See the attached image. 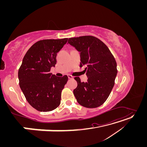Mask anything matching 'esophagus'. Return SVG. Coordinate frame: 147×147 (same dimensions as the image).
Masks as SVG:
<instances>
[{"instance_id":"1","label":"esophagus","mask_w":147,"mask_h":147,"mask_svg":"<svg viewBox=\"0 0 147 147\" xmlns=\"http://www.w3.org/2000/svg\"><path fill=\"white\" fill-rule=\"evenodd\" d=\"M67 76H68V78H69V79H73V78H74V77L72 76V75H70V74L67 75Z\"/></svg>"}]
</instances>
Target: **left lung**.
I'll list each match as a JSON object with an SVG mask.
<instances>
[{
    "label": "left lung",
    "instance_id": "1",
    "mask_svg": "<svg viewBox=\"0 0 147 147\" xmlns=\"http://www.w3.org/2000/svg\"><path fill=\"white\" fill-rule=\"evenodd\" d=\"M80 55V65L84 67L86 82L77 77V87L74 94L79 104L96 108L107 99L117 77V63L109 48L99 38L87 35L69 38L68 43Z\"/></svg>",
    "mask_w": 147,
    "mask_h": 147
}]
</instances>
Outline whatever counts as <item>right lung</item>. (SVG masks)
I'll return each mask as SVG.
<instances>
[{
  "mask_svg": "<svg viewBox=\"0 0 147 147\" xmlns=\"http://www.w3.org/2000/svg\"><path fill=\"white\" fill-rule=\"evenodd\" d=\"M67 38L40 40L31 47L18 70L21 91L29 104L40 112H50L61 103V92L68 77L50 73L56 64V56Z\"/></svg>",
  "mask_w": 147,
  "mask_h": 147,
  "instance_id": "1",
  "label": "right lung"
}]
</instances>
